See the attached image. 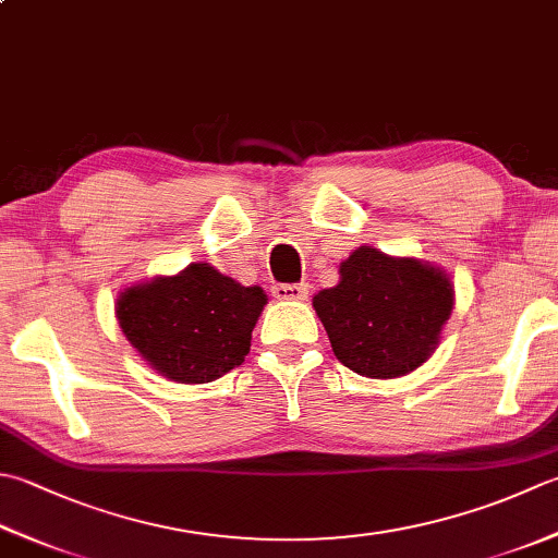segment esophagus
Instances as JSON below:
<instances>
[{"mask_svg":"<svg viewBox=\"0 0 558 558\" xmlns=\"http://www.w3.org/2000/svg\"><path fill=\"white\" fill-rule=\"evenodd\" d=\"M307 282H280V286L272 288V298L278 300H307Z\"/></svg>","mask_w":558,"mask_h":558,"instance_id":"esophagus-1","label":"esophagus"}]
</instances>
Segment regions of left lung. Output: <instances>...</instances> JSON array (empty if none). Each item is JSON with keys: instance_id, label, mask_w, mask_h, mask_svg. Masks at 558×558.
<instances>
[{"instance_id": "left-lung-1", "label": "left lung", "mask_w": 558, "mask_h": 558, "mask_svg": "<svg viewBox=\"0 0 558 558\" xmlns=\"http://www.w3.org/2000/svg\"><path fill=\"white\" fill-rule=\"evenodd\" d=\"M452 302L442 270L360 246L341 264V282L322 290L312 304L345 367L391 379L435 351Z\"/></svg>"}]
</instances>
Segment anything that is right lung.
I'll use <instances>...</instances> for the list:
<instances>
[{"mask_svg": "<svg viewBox=\"0 0 558 558\" xmlns=\"http://www.w3.org/2000/svg\"><path fill=\"white\" fill-rule=\"evenodd\" d=\"M207 264L130 288L118 300V324L147 363L181 385H203L244 363L251 331L266 304Z\"/></svg>", "mask_w": 558, "mask_h": 558, "instance_id": "obj_1", "label": "right lung"}]
</instances>
